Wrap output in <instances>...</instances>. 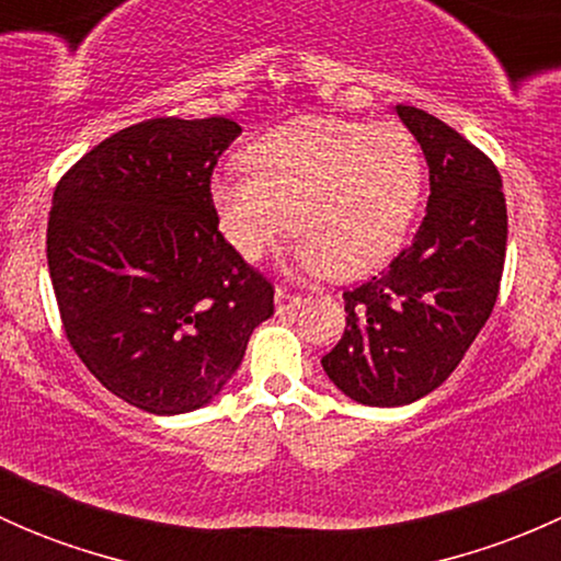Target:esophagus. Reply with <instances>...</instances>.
I'll list each match as a JSON object with an SVG mask.
<instances>
[{
	"mask_svg": "<svg viewBox=\"0 0 561 561\" xmlns=\"http://www.w3.org/2000/svg\"><path fill=\"white\" fill-rule=\"evenodd\" d=\"M274 301H276V309H279V312H290V309L301 307V296H293V293H287L285 287H276Z\"/></svg>",
	"mask_w": 561,
	"mask_h": 561,
	"instance_id": "1",
	"label": "esophagus"
}]
</instances>
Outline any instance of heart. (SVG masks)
<instances>
[{"label": "heart", "mask_w": 561, "mask_h": 561, "mask_svg": "<svg viewBox=\"0 0 561 561\" xmlns=\"http://www.w3.org/2000/svg\"><path fill=\"white\" fill-rule=\"evenodd\" d=\"M247 173L208 181L225 241L254 263L296 230L307 274L358 279L396 252L417 208L421 149L396 122L293 118L244 149Z\"/></svg>", "instance_id": "heart-1"}]
</instances>
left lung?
Masks as SVG:
<instances>
[{
  "label": "left lung",
  "instance_id": "obj_1",
  "mask_svg": "<svg viewBox=\"0 0 561 561\" xmlns=\"http://www.w3.org/2000/svg\"><path fill=\"white\" fill-rule=\"evenodd\" d=\"M428 165L426 217L382 274L344 293L347 328L322 369L344 396L401 407L443 386L496 304L507 208L494 162L432 113L396 105Z\"/></svg>",
  "mask_w": 561,
  "mask_h": 561
}]
</instances>
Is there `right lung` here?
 I'll use <instances>...</instances> for the list:
<instances>
[{"label":"right lung","mask_w":561,"mask_h":561,"mask_svg":"<svg viewBox=\"0 0 561 561\" xmlns=\"http://www.w3.org/2000/svg\"><path fill=\"white\" fill-rule=\"evenodd\" d=\"M233 118H149L83 154L54 192L48 274L65 333L103 386L151 415L211 404L274 287L208 203Z\"/></svg>","instance_id":"1"}]
</instances>
